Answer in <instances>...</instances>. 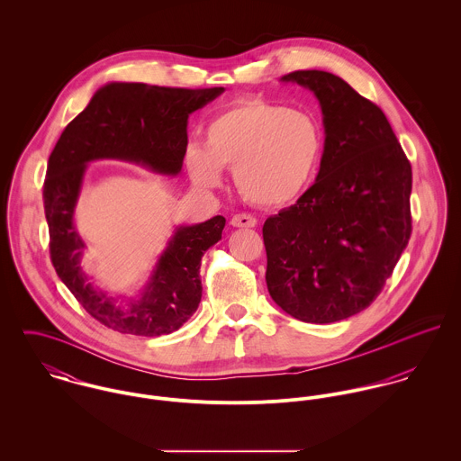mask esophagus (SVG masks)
Wrapping results in <instances>:
<instances>
[{
    "label": "esophagus",
    "mask_w": 461,
    "mask_h": 461,
    "mask_svg": "<svg viewBox=\"0 0 461 461\" xmlns=\"http://www.w3.org/2000/svg\"><path fill=\"white\" fill-rule=\"evenodd\" d=\"M230 225L232 227H256L258 220L250 214H234L230 218Z\"/></svg>",
    "instance_id": "1"
}]
</instances>
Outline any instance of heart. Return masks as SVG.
I'll use <instances>...</instances> for the list:
<instances>
[{
  "mask_svg": "<svg viewBox=\"0 0 461 461\" xmlns=\"http://www.w3.org/2000/svg\"><path fill=\"white\" fill-rule=\"evenodd\" d=\"M323 154L318 121L294 108L245 97L203 128V147L188 145L185 163L202 190L221 185V170H232L240 194L263 207H282L314 181Z\"/></svg>",
  "mask_w": 461,
  "mask_h": 461,
  "instance_id": "1",
  "label": "heart"
}]
</instances>
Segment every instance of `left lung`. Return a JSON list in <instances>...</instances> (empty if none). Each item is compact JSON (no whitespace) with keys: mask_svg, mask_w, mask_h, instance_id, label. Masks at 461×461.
<instances>
[{"mask_svg":"<svg viewBox=\"0 0 461 461\" xmlns=\"http://www.w3.org/2000/svg\"><path fill=\"white\" fill-rule=\"evenodd\" d=\"M320 101L325 147L316 183L264 221L273 302L305 323L367 309L408 245L411 167L385 117L342 77L296 70L280 77Z\"/></svg>","mask_w":461,"mask_h":461,"instance_id":"1","label":"left lung"}]
</instances>
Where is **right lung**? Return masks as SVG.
<instances>
[{"label": "right lung", "instance_id": "obj_1", "mask_svg": "<svg viewBox=\"0 0 461 461\" xmlns=\"http://www.w3.org/2000/svg\"><path fill=\"white\" fill-rule=\"evenodd\" d=\"M223 90L108 83L67 126L50 156L44 211L51 261L83 309L108 329L143 337L181 329L198 309L200 261L221 240L225 218L218 214L195 225H177L136 296L104 291L83 271L86 243L74 225L88 163L119 159L176 177L186 154L188 117Z\"/></svg>", "mask_w": 461, "mask_h": 461}]
</instances>
